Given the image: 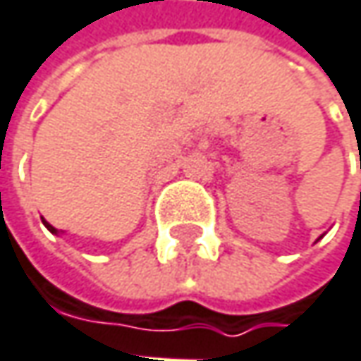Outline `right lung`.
<instances>
[{"label":"right lung","instance_id":"1","mask_svg":"<svg viewBox=\"0 0 361 361\" xmlns=\"http://www.w3.org/2000/svg\"><path fill=\"white\" fill-rule=\"evenodd\" d=\"M43 225H45V227H47V229H49L51 233H57V229H55V227H53V225H49V223H47V221H45V219H43Z\"/></svg>","mask_w":361,"mask_h":361}]
</instances>
